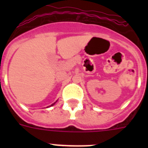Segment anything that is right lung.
Listing matches in <instances>:
<instances>
[{
  "mask_svg": "<svg viewBox=\"0 0 148 148\" xmlns=\"http://www.w3.org/2000/svg\"><path fill=\"white\" fill-rule=\"evenodd\" d=\"M56 102H55V103H53V104H51V105H50V106H49V107H51V106H53V105H54V104H56ZM47 108H48V107H47Z\"/></svg>",
  "mask_w": 148,
  "mask_h": 148,
  "instance_id": "obj_1",
  "label": "right lung"
}]
</instances>
